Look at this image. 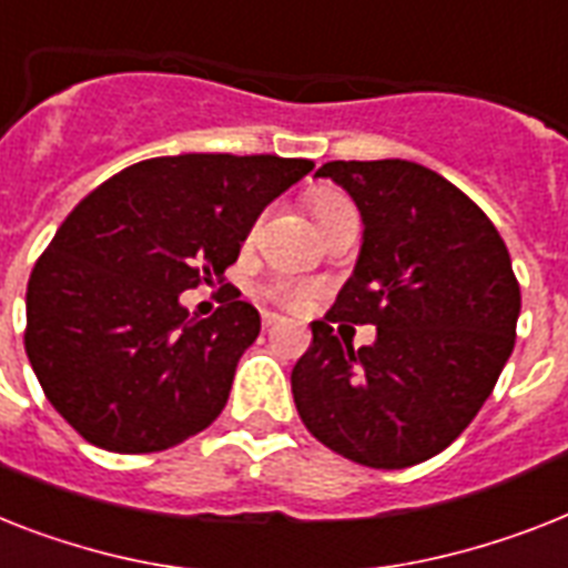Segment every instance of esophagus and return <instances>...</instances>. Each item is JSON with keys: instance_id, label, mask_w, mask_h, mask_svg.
<instances>
[{"instance_id": "esophagus-1", "label": "esophagus", "mask_w": 568, "mask_h": 568, "mask_svg": "<svg viewBox=\"0 0 568 568\" xmlns=\"http://www.w3.org/2000/svg\"><path fill=\"white\" fill-rule=\"evenodd\" d=\"M283 324V317L276 312H262V329H274V326Z\"/></svg>"}]
</instances>
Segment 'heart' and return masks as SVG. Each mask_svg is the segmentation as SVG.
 Wrapping results in <instances>:
<instances>
[{"mask_svg": "<svg viewBox=\"0 0 568 568\" xmlns=\"http://www.w3.org/2000/svg\"><path fill=\"white\" fill-rule=\"evenodd\" d=\"M308 206H312V215H315L317 227L321 230H324L326 224H332L335 219H341V215H353V212H356L353 201H349L344 192H338V189H329V186L315 189V192L308 195ZM268 294L292 308L303 306V303L308 300V288H303V285H288V283L271 285Z\"/></svg>", "mask_w": 568, "mask_h": 568, "instance_id": "heart-1", "label": "heart"}]
</instances>
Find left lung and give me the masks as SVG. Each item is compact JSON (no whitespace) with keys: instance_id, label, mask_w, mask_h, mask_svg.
Masks as SVG:
<instances>
[{"instance_id":"1","label":"left lung","mask_w":568,"mask_h":568,"mask_svg":"<svg viewBox=\"0 0 568 568\" xmlns=\"http://www.w3.org/2000/svg\"><path fill=\"white\" fill-rule=\"evenodd\" d=\"M364 221L356 271L292 371L306 428L344 458L405 469L435 458L481 412L514 353L519 283L493 221L458 186L408 160H332ZM335 320L373 323L352 349ZM341 332V329H338Z\"/></svg>"}]
</instances>
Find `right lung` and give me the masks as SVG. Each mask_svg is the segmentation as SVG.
Listing matches in <instances>:
<instances>
[{"mask_svg":"<svg viewBox=\"0 0 568 568\" xmlns=\"http://www.w3.org/2000/svg\"><path fill=\"white\" fill-rule=\"evenodd\" d=\"M312 160L154 156L69 212L26 292V353L54 412L119 455L183 444L227 405L260 312L230 288L197 321L180 294L224 280L260 212Z\"/></svg>","mask_w":568,"mask_h":568,"instance_id":"1","label":"right lung"}]
</instances>
